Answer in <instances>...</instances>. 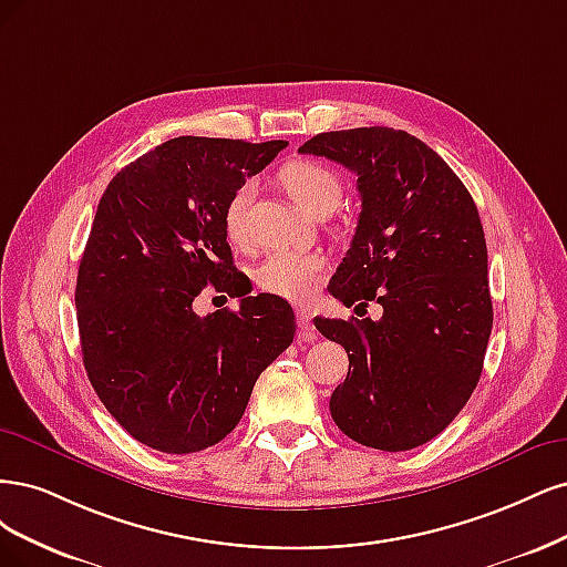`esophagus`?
Returning a JSON list of instances; mask_svg holds the SVG:
<instances>
[{
	"mask_svg": "<svg viewBox=\"0 0 567 567\" xmlns=\"http://www.w3.org/2000/svg\"><path fill=\"white\" fill-rule=\"evenodd\" d=\"M297 322H299V339L301 341H316V327L313 320H310V313L306 308L297 310Z\"/></svg>",
	"mask_w": 567,
	"mask_h": 567,
	"instance_id": "34e87169",
	"label": "esophagus"
}]
</instances>
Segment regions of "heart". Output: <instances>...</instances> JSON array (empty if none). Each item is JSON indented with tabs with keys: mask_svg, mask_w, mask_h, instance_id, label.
<instances>
[{
	"mask_svg": "<svg viewBox=\"0 0 567 567\" xmlns=\"http://www.w3.org/2000/svg\"><path fill=\"white\" fill-rule=\"evenodd\" d=\"M280 186L295 199V205L310 216L322 209H334L341 199V184L334 172L310 159H295L285 164L280 169ZM249 197L251 188L240 186L226 205V230L235 240L243 235ZM322 270L324 259L318 254L276 251L257 268L254 280L268 295L289 301H306L316 295Z\"/></svg>",
	"mask_w": 567,
	"mask_h": 567,
	"instance_id": "heart-1",
	"label": "heart"
}]
</instances>
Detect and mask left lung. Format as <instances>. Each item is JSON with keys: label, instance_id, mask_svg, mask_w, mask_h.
<instances>
[{"label": "left lung", "instance_id": "1", "mask_svg": "<svg viewBox=\"0 0 567 567\" xmlns=\"http://www.w3.org/2000/svg\"><path fill=\"white\" fill-rule=\"evenodd\" d=\"M299 153L358 176V228L330 291L343 306L383 308L379 320L316 318L349 353L332 419L374 450L424 445L476 389L492 332L476 203L441 155L391 126L318 134Z\"/></svg>", "mask_w": 567, "mask_h": 567}]
</instances>
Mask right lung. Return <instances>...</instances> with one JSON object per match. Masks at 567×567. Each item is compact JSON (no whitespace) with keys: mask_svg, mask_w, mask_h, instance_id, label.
Returning a JSON list of instances; mask_svg holds the SVG:
<instances>
[{"mask_svg":"<svg viewBox=\"0 0 567 567\" xmlns=\"http://www.w3.org/2000/svg\"><path fill=\"white\" fill-rule=\"evenodd\" d=\"M287 141L178 136L107 184L80 261L75 306L91 386L138 443L167 454L216 445L259 374L295 339L291 306L247 297L226 205ZM207 284L241 297L199 319Z\"/></svg>","mask_w":567,"mask_h":567,"instance_id":"add662e5","label":"right lung"}]
</instances>
